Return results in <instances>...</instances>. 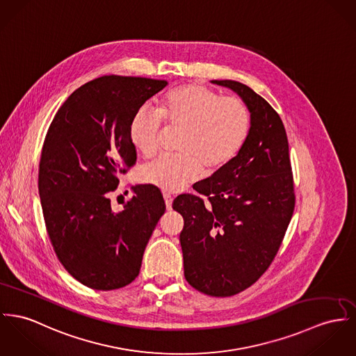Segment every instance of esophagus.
<instances>
[{
    "label": "esophagus",
    "mask_w": 356,
    "mask_h": 356,
    "mask_svg": "<svg viewBox=\"0 0 356 356\" xmlns=\"http://www.w3.org/2000/svg\"><path fill=\"white\" fill-rule=\"evenodd\" d=\"M165 206L168 210L172 209V202H173V197L170 193H164Z\"/></svg>",
    "instance_id": "34e87169"
}]
</instances>
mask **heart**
Returning a JSON list of instances; mask_svg holds the SVG:
<instances>
[{
	"label": "heart",
	"instance_id": "heart-1",
	"mask_svg": "<svg viewBox=\"0 0 356 356\" xmlns=\"http://www.w3.org/2000/svg\"><path fill=\"white\" fill-rule=\"evenodd\" d=\"M165 123L183 130L179 154L160 157L142 166L143 183L163 191L177 192L193 183L203 169L214 173L230 164L241 152L250 127L245 103L236 96L187 83L169 93L159 111L142 107L130 124V138L143 157H152L160 147Z\"/></svg>",
	"mask_w": 356,
	"mask_h": 356
}]
</instances>
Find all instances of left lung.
Returning a JSON list of instances; mask_svg holds the SVG:
<instances>
[{
  "label": "left lung",
  "mask_w": 356,
  "mask_h": 356,
  "mask_svg": "<svg viewBox=\"0 0 356 356\" xmlns=\"http://www.w3.org/2000/svg\"><path fill=\"white\" fill-rule=\"evenodd\" d=\"M213 83L234 90L250 112L238 156L183 193L173 210L184 218L180 244L184 276L197 291L230 297L267 271L293 217L296 193L289 142L277 112L254 90L232 80Z\"/></svg>",
  "instance_id": "obj_1"
}]
</instances>
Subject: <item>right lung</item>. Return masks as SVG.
Wrapping results in <instances>:
<instances>
[{
  "instance_id": "add662e5",
  "label": "right lung",
  "mask_w": 356,
  "mask_h": 356,
  "mask_svg": "<svg viewBox=\"0 0 356 356\" xmlns=\"http://www.w3.org/2000/svg\"><path fill=\"white\" fill-rule=\"evenodd\" d=\"M168 82L103 76L76 89L55 113L39 164L46 229L65 270L83 286L115 290L140 270L149 238L165 213L154 186L133 187L122 211L111 207L119 175L136 165L130 124Z\"/></svg>"
}]
</instances>
